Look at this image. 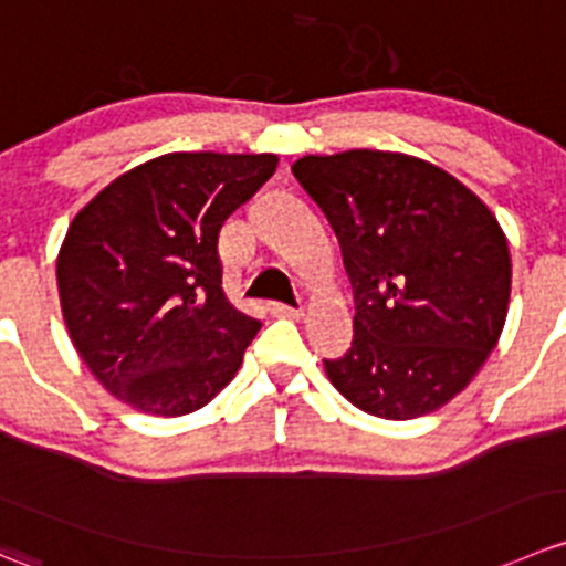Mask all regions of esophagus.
Masks as SVG:
<instances>
[{"label": "esophagus", "mask_w": 566, "mask_h": 566, "mask_svg": "<svg viewBox=\"0 0 566 566\" xmlns=\"http://www.w3.org/2000/svg\"><path fill=\"white\" fill-rule=\"evenodd\" d=\"M268 310H271V315H276V317H301V315H304V310H301V306L279 304V301L268 304Z\"/></svg>", "instance_id": "obj_1"}]
</instances>
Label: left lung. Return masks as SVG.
Returning <instances> with one entry per match:
<instances>
[{
  "label": "left lung",
  "instance_id": "8db88e82",
  "mask_svg": "<svg viewBox=\"0 0 566 566\" xmlns=\"http://www.w3.org/2000/svg\"><path fill=\"white\" fill-rule=\"evenodd\" d=\"M354 287V339L326 376L356 409L411 420L457 398L497 345L512 293L506 234L459 179L398 151L301 157Z\"/></svg>",
  "mask_w": 566,
  "mask_h": 566
}]
</instances>
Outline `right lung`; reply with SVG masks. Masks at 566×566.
Returning <instances> with one entry per match:
<instances>
[{
  "label": "right lung",
  "instance_id": "add662e5",
  "mask_svg": "<svg viewBox=\"0 0 566 566\" xmlns=\"http://www.w3.org/2000/svg\"><path fill=\"white\" fill-rule=\"evenodd\" d=\"M279 166L276 155L174 151L87 201L57 254L71 343L132 409L179 417L234 378L262 323L223 293L218 234Z\"/></svg>",
  "mask_w": 566,
  "mask_h": 566
}]
</instances>
